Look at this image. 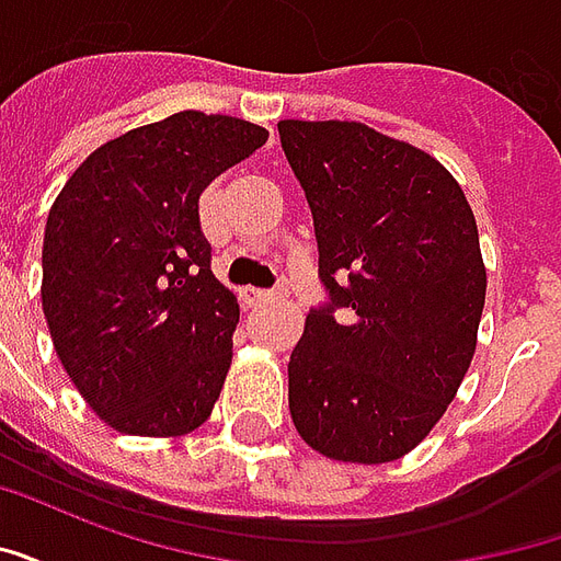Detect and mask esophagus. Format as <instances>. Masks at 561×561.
I'll use <instances>...</instances> for the list:
<instances>
[{"label": "esophagus", "mask_w": 561, "mask_h": 561, "mask_svg": "<svg viewBox=\"0 0 561 561\" xmlns=\"http://www.w3.org/2000/svg\"><path fill=\"white\" fill-rule=\"evenodd\" d=\"M282 294H288V285H279L276 291H270V288H245L243 297L245 304H267V300H273V297H282Z\"/></svg>", "instance_id": "esophagus-1"}]
</instances>
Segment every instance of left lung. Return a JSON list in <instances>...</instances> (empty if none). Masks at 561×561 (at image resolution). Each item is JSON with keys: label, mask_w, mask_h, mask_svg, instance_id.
<instances>
[{"label": "left lung", "mask_w": 561, "mask_h": 561, "mask_svg": "<svg viewBox=\"0 0 561 561\" xmlns=\"http://www.w3.org/2000/svg\"><path fill=\"white\" fill-rule=\"evenodd\" d=\"M279 140L324 288L288 364L291 421L324 457L400 459L474 354L486 270L469 201L433 156L360 123L282 119Z\"/></svg>", "instance_id": "8db88e82"}]
</instances>
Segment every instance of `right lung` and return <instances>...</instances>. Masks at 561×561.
Segmentation results:
<instances>
[{
	"mask_svg": "<svg viewBox=\"0 0 561 561\" xmlns=\"http://www.w3.org/2000/svg\"><path fill=\"white\" fill-rule=\"evenodd\" d=\"M267 128L197 111L119 135L47 216L42 306L75 388L128 435H185L228 376L240 304L221 285L197 197Z\"/></svg>",
	"mask_w": 561,
	"mask_h": 561,
	"instance_id": "1",
	"label": "right lung"
}]
</instances>
